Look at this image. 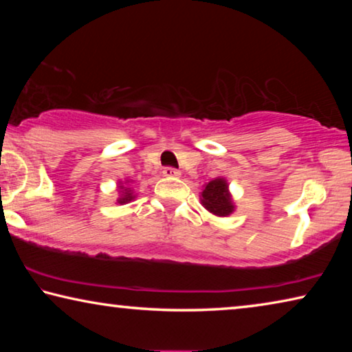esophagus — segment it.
Wrapping results in <instances>:
<instances>
[{"label":"esophagus","mask_w":352,"mask_h":352,"mask_svg":"<svg viewBox=\"0 0 352 352\" xmlns=\"http://www.w3.org/2000/svg\"><path fill=\"white\" fill-rule=\"evenodd\" d=\"M163 175L164 177H180V170H177L174 168H164Z\"/></svg>","instance_id":"esophagus-1"}]
</instances>
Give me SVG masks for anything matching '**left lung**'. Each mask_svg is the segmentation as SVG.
<instances>
[{
    "label": "left lung",
    "mask_w": 352,
    "mask_h": 352,
    "mask_svg": "<svg viewBox=\"0 0 352 352\" xmlns=\"http://www.w3.org/2000/svg\"><path fill=\"white\" fill-rule=\"evenodd\" d=\"M200 204L216 217H228L234 212L236 205L225 177H216L205 184L200 192Z\"/></svg>",
    "instance_id": "obj_1"
}]
</instances>
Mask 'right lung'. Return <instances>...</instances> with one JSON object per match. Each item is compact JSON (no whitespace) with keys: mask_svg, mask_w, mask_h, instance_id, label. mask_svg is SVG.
Instances as JSON below:
<instances>
[{"mask_svg":"<svg viewBox=\"0 0 352 352\" xmlns=\"http://www.w3.org/2000/svg\"><path fill=\"white\" fill-rule=\"evenodd\" d=\"M133 183V180H130V178H126V180H119L118 182V192H119V197L116 199V204L119 205H126L129 201L135 200V192L133 189L130 188V184Z\"/></svg>","mask_w":352,"mask_h":352,"instance_id":"add662e5","label":"right lung"}]
</instances>
